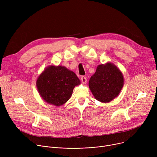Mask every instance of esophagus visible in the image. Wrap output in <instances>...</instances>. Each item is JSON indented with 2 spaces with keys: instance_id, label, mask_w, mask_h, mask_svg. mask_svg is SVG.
Here are the masks:
<instances>
[{
  "instance_id": "34e87169",
  "label": "esophagus",
  "mask_w": 157,
  "mask_h": 157,
  "mask_svg": "<svg viewBox=\"0 0 157 157\" xmlns=\"http://www.w3.org/2000/svg\"><path fill=\"white\" fill-rule=\"evenodd\" d=\"M81 81H82V82L84 84L86 83V82H87V79H86V78L85 76H81Z\"/></svg>"
}]
</instances>
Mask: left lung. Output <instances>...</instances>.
I'll return each mask as SVG.
<instances>
[{
    "instance_id": "1",
    "label": "left lung",
    "mask_w": 157,
    "mask_h": 157,
    "mask_svg": "<svg viewBox=\"0 0 157 157\" xmlns=\"http://www.w3.org/2000/svg\"><path fill=\"white\" fill-rule=\"evenodd\" d=\"M122 72L112 63L100 64L89 81V87L95 99L109 102L118 96L124 86Z\"/></svg>"
}]
</instances>
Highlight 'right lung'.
I'll use <instances>...</instances> for the list:
<instances>
[{"label":"right lung","instance_id":"add662e5","mask_svg":"<svg viewBox=\"0 0 157 157\" xmlns=\"http://www.w3.org/2000/svg\"><path fill=\"white\" fill-rule=\"evenodd\" d=\"M80 83L76 75L66 67L50 65L38 76L36 87L44 101L60 106L70 99L73 89Z\"/></svg>","mask_w":157,"mask_h":157}]
</instances>
